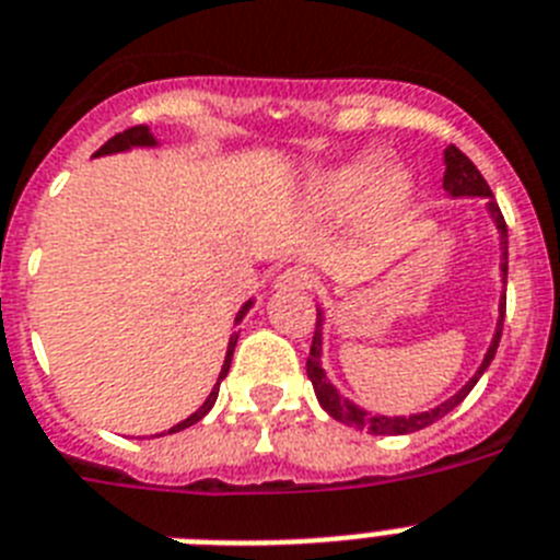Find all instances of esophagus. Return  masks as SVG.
Segmentation results:
<instances>
[{"mask_svg":"<svg viewBox=\"0 0 560 560\" xmlns=\"http://www.w3.org/2000/svg\"><path fill=\"white\" fill-rule=\"evenodd\" d=\"M312 285H314V275L306 269H300V266L285 269L283 275L275 280V289L280 291H303V289H312Z\"/></svg>","mask_w":560,"mask_h":560,"instance_id":"obj_1","label":"esophagus"}]
</instances>
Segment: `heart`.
I'll use <instances>...</instances> for the list:
<instances>
[{
	"label": "heart",
	"instance_id": "b5f03b06",
	"mask_svg": "<svg viewBox=\"0 0 560 560\" xmlns=\"http://www.w3.org/2000/svg\"><path fill=\"white\" fill-rule=\"evenodd\" d=\"M360 197L369 223H386L412 202L415 177L400 165L383 168L381 154H360L349 163L317 171L303 186V202L320 214L343 211Z\"/></svg>",
	"mask_w": 560,
	"mask_h": 560
}]
</instances>
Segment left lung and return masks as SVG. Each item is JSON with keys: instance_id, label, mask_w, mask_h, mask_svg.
I'll return each mask as SVG.
<instances>
[{"instance_id": "left-lung-1", "label": "left lung", "mask_w": 560, "mask_h": 560, "mask_svg": "<svg viewBox=\"0 0 560 560\" xmlns=\"http://www.w3.org/2000/svg\"><path fill=\"white\" fill-rule=\"evenodd\" d=\"M443 163H446V174H443V188L450 197H483L487 200V211L492 217V223L498 225V234H501V280H503V294L501 303H498V326L495 335H492V343H489L487 354H483V363L478 366V372L469 377V381L450 397V400H443L441 406L435 409H429V412H418V415H372L366 409H360L358 404H352L349 397H343L340 392L335 389V383H329L326 377V369H323V308H317V326H314V340H312V352H308L306 360V374L308 381L314 386V395L320 400V406L326 412L331 415L335 420L346 423V427H358L366 429L369 435H412L418 429L432 427L435 420H441L443 415H450L460 400H464L469 392H472L475 383L480 381V374L487 372L492 358L498 352V343H501V329H503V312H506V269H510V240H506V223H503L501 208H498L495 197L489 191L487 179L480 177V171L475 168V163L464 151H457L455 145H450L443 151Z\"/></svg>"}]
</instances>
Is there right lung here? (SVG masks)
<instances>
[{"label":"right lung","instance_id":"1","mask_svg":"<svg viewBox=\"0 0 560 560\" xmlns=\"http://www.w3.org/2000/svg\"><path fill=\"white\" fill-rule=\"evenodd\" d=\"M154 145H156V140H154V133H151V128H148V125H137V128H128V131L117 133V137H110V140L105 142V145L100 148V151H96L94 156L119 154V151H131V148H154ZM252 306H254V300H246V303H243V308H240L237 317H234V326H237V323L243 320V317H246L248 308H252ZM234 346H237V335H234V337H231V340H229V352H225L223 369H220V377H217V383H214V389H211V395L206 397V404H202L200 409H197V412H194V415H188L186 420H179L177 427H171L168 432H179V429L194 427L197 420H202L208 412H211V406H214V400H217V392H220V381H223L225 374H229L231 354H234Z\"/></svg>","mask_w":560,"mask_h":560}]
</instances>
